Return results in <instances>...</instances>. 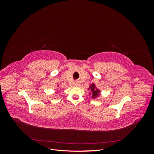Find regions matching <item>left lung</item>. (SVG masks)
Segmentation results:
<instances>
[{"label":"left lung","mask_w":154,"mask_h":154,"mask_svg":"<svg viewBox=\"0 0 154 154\" xmlns=\"http://www.w3.org/2000/svg\"><path fill=\"white\" fill-rule=\"evenodd\" d=\"M88 90H90L91 91L92 98H93V99H95L96 97H98L100 96V91L99 89H97L94 83H92V84H91L89 86V88H88Z\"/></svg>","instance_id":"left-lung-1"}]
</instances>
